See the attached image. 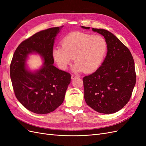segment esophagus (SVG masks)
Masks as SVG:
<instances>
[{
    "instance_id": "esophagus-1",
    "label": "esophagus",
    "mask_w": 146,
    "mask_h": 146,
    "mask_svg": "<svg viewBox=\"0 0 146 146\" xmlns=\"http://www.w3.org/2000/svg\"><path fill=\"white\" fill-rule=\"evenodd\" d=\"M79 77H80V76H76V75H72V76H71V79H72V80H74V79H75V78H79Z\"/></svg>"
}]
</instances>
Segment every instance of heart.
<instances>
[{
	"instance_id": "1",
	"label": "heart",
	"mask_w": 146,
	"mask_h": 146,
	"mask_svg": "<svg viewBox=\"0 0 146 146\" xmlns=\"http://www.w3.org/2000/svg\"><path fill=\"white\" fill-rule=\"evenodd\" d=\"M61 47H56L52 56L58 67L66 70L74 58L73 69L76 72L92 73L103 63L108 50V44L101 35L75 32L64 37Z\"/></svg>"
}]
</instances>
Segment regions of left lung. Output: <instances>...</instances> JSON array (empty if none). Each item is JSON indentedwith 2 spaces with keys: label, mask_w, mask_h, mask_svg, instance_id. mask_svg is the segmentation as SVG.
<instances>
[{
  "label": "left lung",
  "mask_w": 146,
  "mask_h": 146,
  "mask_svg": "<svg viewBox=\"0 0 146 146\" xmlns=\"http://www.w3.org/2000/svg\"><path fill=\"white\" fill-rule=\"evenodd\" d=\"M92 30L104 36L108 50L100 68L83 77L84 98L95 111L112 114L122 109L131 98L136 83L134 60L129 48L115 35L107 30Z\"/></svg>",
  "instance_id": "1"
}]
</instances>
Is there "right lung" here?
<instances>
[{"label":"right lung","mask_w":146,"mask_h":146,"mask_svg":"<svg viewBox=\"0 0 146 146\" xmlns=\"http://www.w3.org/2000/svg\"><path fill=\"white\" fill-rule=\"evenodd\" d=\"M63 26L42 30L22 42L16 49L10 64V77L16 98L29 111L36 114L54 111L63 102L70 82V74L53 65V47ZM32 53L44 60L42 67L31 72L26 61Z\"/></svg>","instance_id":"add662e5"}]
</instances>
